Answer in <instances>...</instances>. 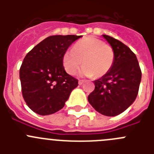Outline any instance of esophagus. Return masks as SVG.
<instances>
[{"label": "esophagus", "mask_w": 154, "mask_h": 154, "mask_svg": "<svg viewBox=\"0 0 154 154\" xmlns=\"http://www.w3.org/2000/svg\"><path fill=\"white\" fill-rule=\"evenodd\" d=\"M83 82H84L83 80H79V85H82V84H83Z\"/></svg>", "instance_id": "1"}]
</instances>
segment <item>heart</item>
I'll return each mask as SVG.
<instances>
[{
	"instance_id": "b5f03b06",
	"label": "heart",
	"mask_w": 154,
	"mask_h": 154,
	"mask_svg": "<svg viewBox=\"0 0 154 154\" xmlns=\"http://www.w3.org/2000/svg\"><path fill=\"white\" fill-rule=\"evenodd\" d=\"M114 51L109 45L95 37H87L79 41L73 50H67L63 54L62 63L69 74L74 75L82 65L80 75L102 77L109 72L114 62Z\"/></svg>"
}]
</instances>
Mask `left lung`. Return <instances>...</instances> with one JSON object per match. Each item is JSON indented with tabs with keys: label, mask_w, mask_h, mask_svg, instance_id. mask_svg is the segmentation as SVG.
I'll return each instance as SVG.
<instances>
[{
	"label": "left lung",
	"mask_w": 154,
	"mask_h": 154,
	"mask_svg": "<svg viewBox=\"0 0 154 154\" xmlns=\"http://www.w3.org/2000/svg\"><path fill=\"white\" fill-rule=\"evenodd\" d=\"M103 36L113 49L114 62L107 74L94 81L95 89L88 96V101L99 113L115 116L135 101L142 73L130 48L112 37Z\"/></svg>",
	"instance_id": "obj_1"
}]
</instances>
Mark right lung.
Masks as SVG:
<instances>
[{"instance_id":"right-lung-1","label":"right lung","mask_w":154,"mask_h":154,"mask_svg":"<svg viewBox=\"0 0 154 154\" xmlns=\"http://www.w3.org/2000/svg\"><path fill=\"white\" fill-rule=\"evenodd\" d=\"M82 35H53L46 38L24 57L20 80L24 101L33 112L50 115L62 109L78 79L65 72L63 54Z\"/></svg>"}]
</instances>
